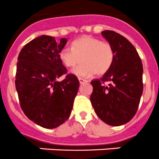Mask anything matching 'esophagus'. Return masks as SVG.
Listing matches in <instances>:
<instances>
[{
	"instance_id": "1",
	"label": "esophagus",
	"mask_w": 159,
	"mask_h": 159,
	"mask_svg": "<svg viewBox=\"0 0 159 159\" xmlns=\"http://www.w3.org/2000/svg\"><path fill=\"white\" fill-rule=\"evenodd\" d=\"M78 80H79L80 84H83V83H85V82H88L87 80H86V79H84V78H78Z\"/></svg>"
}]
</instances>
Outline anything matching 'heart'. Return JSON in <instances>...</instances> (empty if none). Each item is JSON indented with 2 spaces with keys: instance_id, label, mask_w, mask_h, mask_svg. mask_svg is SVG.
Segmentation results:
<instances>
[{
  "instance_id": "1",
  "label": "heart",
  "mask_w": 159,
  "mask_h": 159,
  "mask_svg": "<svg viewBox=\"0 0 159 159\" xmlns=\"http://www.w3.org/2000/svg\"><path fill=\"white\" fill-rule=\"evenodd\" d=\"M63 64L69 68L82 64L73 70L78 77L106 74L112 67L115 53L111 44L91 36H82L72 43V49L65 48L59 53Z\"/></svg>"
}]
</instances>
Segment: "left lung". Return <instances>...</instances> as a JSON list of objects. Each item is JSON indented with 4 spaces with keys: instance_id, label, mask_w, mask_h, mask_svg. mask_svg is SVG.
<instances>
[{
    "instance_id": "8db88e82",
    "label": "left lung",
    "mask_w": 159,
    "mask_h": 159,
    "mask_svg": "<svg viewBox=\"0 0 159 159\" xmlns=\"http://www.w3.org/2000/svg\"><path fill=\"white\" fill-rule=\"evenodd\" d=\"M102 35L113 46L115 57L102 78L91 81L90 102L102 121L118 126L130 121L139 108L143 91V63L134 46L123 36L110 30L102 31Z\"/></svg>"
}]
</instances>
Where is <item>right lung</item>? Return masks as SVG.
Listing matches in <instances>:
<instances>
[{
    "label": "right lung",
    "mask_w": 159,
    "mask_h": 159,
    "mask_svg": "<svg viewBox=\"0 0 159 159\" xmlns=\"http://www.w3.org/2000/svg\"><path fill=\"white\" fill-rule=\"evenodd\" d=\"M66 42V38L57 42L42 35L26 44L17 58L15 85L20 107L29 119L46 129L57 127L70 118L79 87L78 78L66 74L59 57ZM65 74L64 80L57 81Z\"/></svg>",
    "instance_id": "1"
}]
</instances>
